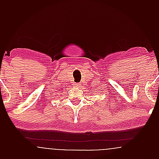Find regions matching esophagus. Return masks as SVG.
I'll return each mask as SVG.
<instances>
[{"mask_svg":"<svg viewBox=\"0 0 159 159\" xmlns=\"http://www.w3.org/2000/svg\"><path fill=\"white\" fill-rule=\"evenodd\" d=\"M74 86L77 88H79L80 86H81V84H80V83H75V84H74Z\"/></svg>","mask_w":159,"mask_h":159,"instance_id":"obj_1","label":"esophagus"}]
</instances>
